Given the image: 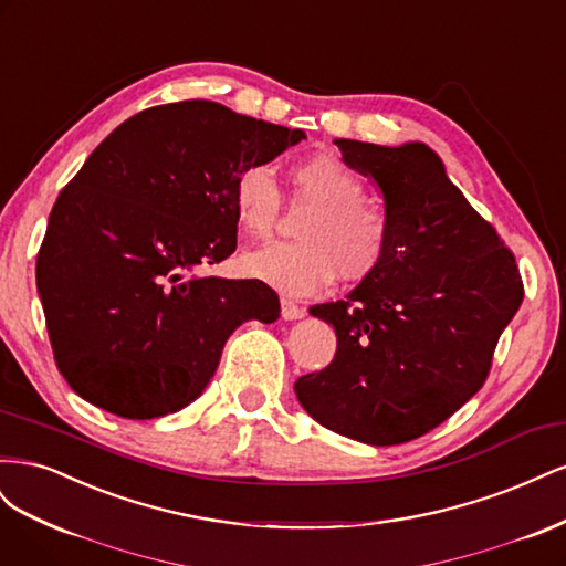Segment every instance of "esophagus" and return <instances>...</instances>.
I'll return each instance as SVG.
<instances>
[{"mask_svg":"<svg viewBox=\"0 0 566 566\" xmlns=\"http://www.w3.org/2000/svg\"><path fill=\"white\" fill-rule=\"evenodd\" d=\"M304 314H306V310H304L302 304H297L295 300H290V297H283V300H281V316H283L285 321L304 318Z\"/></svg>","mask_w":566,"mask_h":566,"instance_id":"esophagus-1","label":"esophagus"}]
</instances>
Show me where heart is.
I'll return each instance as SVG.
<instances>
[{"label":"heart","mask_w":566,"mask_h":566,"mask_svg":"<svg viewBox=\"0 0 566 566\" xmlns=\"http://www.w3.org/2000/svg\"><path fill=\"white\" fill-rule=\"evenodd\" d=\"M293 181L302 198L316 202L300 224V241L245 252V276L287 295L314 293L337 271L349 281L373 276L387 260L391 224L380 205L364 200L361 177L333 156H314L293 167ZM281 202V188L269 165H248L235 177L233 210L250 235L273 231Z\"/></svg>","instance_id":"1"}]
</instances>
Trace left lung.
Here are the masks:
<instances>
[{
  "instance_id": "1",
  "label": "left lung",
  "mask_w": 566,
  "mask_h": 566,
  "mask_svg": "<svg viewBox=\"0 0 566 566\" xmlns=\"http://www.w3.org/2000/svg\"><path fill=\"white\" fill-rule=\"evenodd\" d=\"M342 160L385 198V264L347 300L314 304L333 323L331 366L302 375V408L328 430L394 447L434 430L482 389L505 325L524 300L501 235L424 144L335 139Z\"/></svg>"
}]
</instances>
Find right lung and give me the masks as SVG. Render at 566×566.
Instances as JSON below:
<instances>
[{"mask_svg":"<svg viewBox=\"0 0 566 566\" xmlns=\"http://www.w3.org/2000/svg\"><path fill=\"white\" fill-rule=\"evenodd\" d=\"M302 139L193 98L136 113L96 146L38 252L51 349L84 401L129 420L177 413L208 387L238 325L279 318L266 283L196 269L235 250L241 169Z\"/></svg>","mask_w":566,"mask_h":566,"instance_id":"right-lung-1","label":"right lung"}]
</instances>
